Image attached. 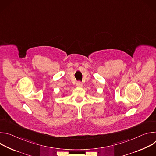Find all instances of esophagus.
<instances>
[{"mask_svg":"<svg viewBox=\"0 0 156 156\" xmlns=\"http://www.w3.org/2000/svg\"><path fill=\"white\" fill-rule=\"evenodd\" d=\"M76 86L78 87H82L83 86V83L81 81H78L76 83Z\"/></svg>","mask_w":156,"mask_h":156,"instance_id":"34e87169","label":"esophagus"}]
</instances>
